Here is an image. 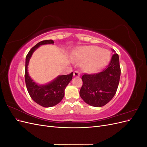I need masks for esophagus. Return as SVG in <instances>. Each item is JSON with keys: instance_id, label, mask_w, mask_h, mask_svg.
Wrapping results in <instances>:
<instances>
[{"instance_id": "esophagus-1", "label": "esophagus", "mask_w": 147, "mask_h": 147, "mask_svg": "<svg viewBox=\"0 0 147 147\" xmlns=\"http://www.w3.org/2000/svg\"><path fill=\"white\" fill-rule=\"evenodd\" d=\"M80 73L79 72H78V71H75V72H74V77H80Z\"/></svg>"}]
</instances>
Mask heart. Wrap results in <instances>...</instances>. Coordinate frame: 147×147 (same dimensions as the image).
I'll return each instance as SVG.
<instances>
[{
  "instance_id": "heart-1",
  "label": "heart",
  "mask_w": 147,
  "mask_h": 147,
  "mask_svg": "<svg viewBox=\"0 0 147 147\" xmlns=\"http://www.w3.org/2000/svg\"><path fill=\"white\" fill-rule=\"evenodd\" d=\"M110 52L107 50L94 46L83 47L74 55L75 57L86 59L84 67L90 72H96L104 68L110 59Z\"/></svg>"
}]
</instances>
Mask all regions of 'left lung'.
<instances>
[{"label":"left lung","instance_id":"1","mask_svg":"<svg viewBox=\"0 0 147 147\" xmlns=\"http://www.w3.org/2000/svg\"><path fill=\"white\" fill-rule=\"evenodd\" d=\"M113 52L115 53L114 50ZM121 69L118 55L112 56L109 64L99 73L84 74L80 95L86 104L100 107L112 99L117 91Z\"/></svg>","mask_w":147,"mask_h":147}]
</instances>
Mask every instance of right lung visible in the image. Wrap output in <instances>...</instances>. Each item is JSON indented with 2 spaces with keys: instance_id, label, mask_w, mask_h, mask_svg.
I'll return each instance as SVG.
<instances>
[{
  "instance_id": "right-lung-1",
  "label": "right lung",
  "mask_w": 147,
  "mask_h": 147,
  "mask_svg": "<svg viewBox=\"0 0 147 147\" xmlns=\"http://www.w3.org/2000/svg\"><path fill=\"white\" fill-rule=\"evenodd\" d=\"M54 44L52 40L38 42L30 49L26 57L25 82L28 91L32 100L44 107H51L59 104L64 96L66 86L72 80L73 72L69 75H59L51 82L45 84H38L29 76L28 67L33 53L40 45Z\"/></svg>"
}]
</instances>
